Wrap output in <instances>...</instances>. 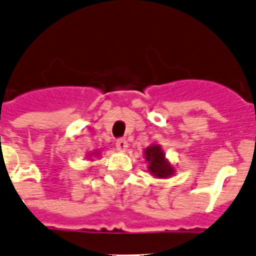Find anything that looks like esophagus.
Returning a JSON list of instances; mask_svg holds the SVG:
<instances>
[{"mask_svg":"<svg viewBox=\"0 0 256 256\" xmlns=\"http://www.w3.org/2000/svg\"><path fill=\"white\" fill-rule=\"evenodd\" d=\"M116 148H117V150H118V152H126V150H128V142H126V140H124V139L117 140Z\"/></svg>","mask_w":256,"mask_h":256,"instance_id":"1","label":"esophagus"}]
</instances>
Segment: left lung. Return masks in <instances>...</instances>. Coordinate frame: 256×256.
<instances>
[{
	"instance_id": "obj_1",
	"label": "left lung",
	"mask_w": 256,
	"mask_h": 256,
	"mask_svg": "<svg viewBox=\"0 0 256 256\" xmlns=\"http://www.w3.org/2000/svg\"><path fill=\"white\" fill-rule=\"evenodd\" d=\"M145 162L148 163L146 168L150 176L156 178H170L174 176L176 168L166 156L164 150L160 144H152L142 152Z\"/></svg>"
}]
</instances>
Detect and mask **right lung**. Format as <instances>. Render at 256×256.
<instances>
[{
	"instance_id": "right-lung-1",
	"label": "right lung",
	"mask_w": 256,
	"mask_h": 256,
	"mask_svg": "<svg viewBox=\"0 0 256 256\" xmlns=\"http://www.w3.org/2000/svg\"><path fill=\"white\" fill-rule=\"evenodd\" d=\"M100 156V152L96 150V152H92V153H88V156H86V160H93V158H96V156Z\"/></svg>"
}]
</instances>
